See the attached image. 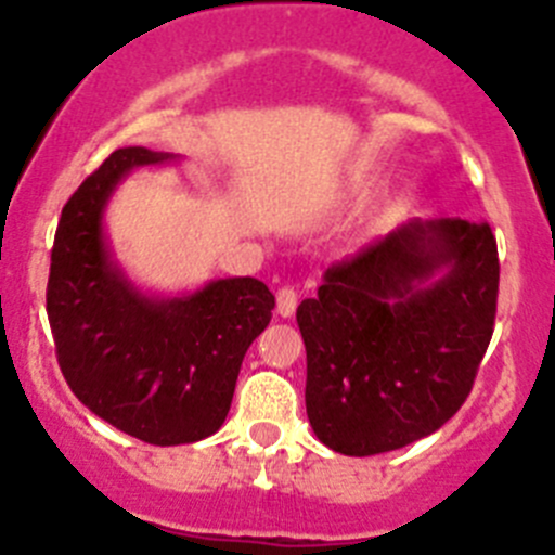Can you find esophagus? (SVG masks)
I'll return each mask as SVG.
<instances>
[{
    "label": "esophagus",
    "mask_w": 555,
    "mask_h": 555,
    "mask_svg": "<svg viewBox=\"0 0 555 555\" xmlns=\"http://www.w3.org/2000/svg\"><path fill=\"white\" fill-rule=\"evenodd\" d=\"M297 311V292L294 288H281L278 292V313L281 317H292V313Z\"/></svg>",
    "instance_id": "esophagus-1"
}]
</instances>
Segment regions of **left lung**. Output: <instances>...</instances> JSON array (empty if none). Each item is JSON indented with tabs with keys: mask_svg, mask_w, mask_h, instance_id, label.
Listing matches in <instances>:
<instances>
[{
	"mask_svg": "<svg viewBox=\"0 0 555 555\" xmlns=\"http://www.w3.org/2000/svg\"><path fill=\"white\" fill-rule=\"evenodd\" d=\"M498 281L492 228L464 219H414L327 269L297 308L317 439L361 459L442 428L489 347Z\"/></svg>",
	"mask_w": 555,
	"mask_h": 555,
	"instance_id": "1",
	"label": "left lung"
}]
</instances>
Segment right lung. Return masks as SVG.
Listing matches in <instances>:
<instances>
[{
    "label": "right lung",
    "mask_w": 555,
    "mask_h": 555,
    "mask_svg": "<svg viewBox=\"0 0 555 555\" xmlns=\"http://www.w3.org/2000/svg\"><path fill=\"white\" fill-rule=\"evenodd\" d=\"M166 160L169 152L125 146L82 180L63 205L47 283L68 389L113 428L160 448L222 428L244 352L274 308V294L255 278L158 297L116 263L105 235L107 199L132 169Z\"/></svg>",
    "instance_id": "add662e5"
}]
</instances>
